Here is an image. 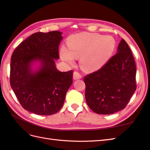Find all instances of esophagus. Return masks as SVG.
<instances>
[{"label": "esophagus", "mask_w": 150, "mask_h": 150, "mask_svg": "<svg viewBox=\"0 0 150 150\" xmlns=\"http://www.w3.org/2000/svg\"><path fill=\"white\" fill-rule=\"evenodd\" d=\"M82 78V76H81V74H79L78 72H74L73 73V79L74 80H77V79H79Z\"/></svg>", "instance_id": "34e87169"}]
</instances>
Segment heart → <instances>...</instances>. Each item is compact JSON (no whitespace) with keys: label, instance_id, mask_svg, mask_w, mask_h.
<instances>
[{"label":"heart","instance_id":"heart-1","mask_svg":"<svg viewBox=\"0 0 150 150\" xmlns=\"http://www.w3.org/2000/svg\"><path fill=\"white\" fill-rule=\"evenodd\" d=\"M67 44L68 48L62 46L60 49L62 59L73 64L74 57H80L81 69L91 72L101 69L110 59L116 41L111 35L81 33L71 36Z\"/></svg>","mask_w":150,"mask_h":150}]
</instances>
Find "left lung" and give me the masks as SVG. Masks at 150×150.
Masks as SVG:
<instances>
[{
  "instance_id": "obj_1",
  "label": "left lung",
  "mask_w": 150,
  "mask_h": 150,
  "mask_svg": "<svg viewBox=\"0 0 150 150\" xmlns=\"http://www.w3.org/2000/svg\"><path fill=\"white\" fill-rule=\"evenodd\" d=\"M134 57L122 39L117 53L100 69L84 78L86 101L99 115H110L126 106L137 89Z\"/></svg>"
}]
</instances>
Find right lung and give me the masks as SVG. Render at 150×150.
<instances>
[{
    "label": "right lung",
    "mask_w": 150,
    "mask_h": 150,
    "mask_svg": "<svg viewBox=\"0 0 150 150\" xmlns=\"http://www.w3.org/2000/svg\"><path fill=\"white\" fill-rule=\"evenodd\" d=\"M62 34L55 30L32 34L11 56V88L22 106L35 115H51L59 111L72 84L73 71L61 72L56 67ZM36 62L40 65L33 70Z\"/></svg>",
    "instance_id": "add662e5"
}]
</instances>
